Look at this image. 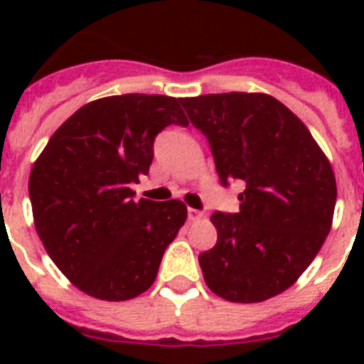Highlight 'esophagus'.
<instances>
[{"mask_svg":"<svg viewBox=\"0 0 364 364\" xmlns=\"http://www.w3.org/2000/svg\"><path fill=\"white\" fill-rule=\"evenodd\" d=\"M200 217H202L200 211L189 208V210H188V218H189V220H198V218H200Z\"/></svg>","mask_w":364,"mask_h":364,"instance_id":"34e87169","label":"esophagus"}]
</instances>
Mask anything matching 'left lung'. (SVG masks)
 Returning <instances> with one entry per match:
<instances>
[{"label":"left lung","mask_w":364,"mask_h":364,"mask_svg":"<svg viewBox=\"0 0 364 364\" xmlns=\"http://www.w3.org/2000/svg\"><path fill=\"white\" fill-rule=\"evenodd\" d=\"M202 131L222 186L242 180L239 213L215 211L217 244L198 255L205 284L231 302L288 290L332 228L337 186L308 127L262 92L182 98Z\"/></svg>","instance_id":"1"}]
</instances>
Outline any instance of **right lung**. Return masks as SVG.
Here are the masks:
<instances>
[{
  "label": "right lung",
  "instance_id": "right-lung-1",
  "mask_svg": "<svg viewBox=\"0 0 364 364\" xmlns=\"http://www.w3.org/2000/svg\"><path fill=\"white\" fill-rule=\"evenodd\" d=\"M171 124L188 125L171 96L95 100L58 127L32 166L34 226L54 264L83 294L127 301L149 290L184 226L182 202H134L131 189L149 173L154 138Z\"/></svg>",
  "mask_w": 364,
  "mask_h": 364
}]
</instances>
